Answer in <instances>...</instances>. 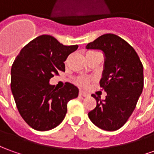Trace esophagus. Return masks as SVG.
<instances>
[{
  "label": "esophagus",
  "instance_id": "1",
  "mask_svg": "<svg viewBox=\"0 0 154 154\" xmlns=\"http://www.w3.org/2000/svg\"><path fill=\"white\" fill-rule=\"evenodd\" d=\"M79 95L80 96H82V97H87V96H88V94L85 93V92H83V91H80L79 92Z\"/></svg>",
  "mask_w": 154,
  "mask_h": 154
}]
</instances>
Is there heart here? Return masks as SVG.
Masks as SVG:
<instances>
[{"label": "heart", "mask_w": 154, "mask_h": 154, "mask_svg": "<svg viewBox=\"0 0 154 154\" xmlns=\"http://www.w3.org/2000/svg\"><path fill=\"white\" fill-rule=\"evenodd\" d=\"M91 52H94V51H91ZM88 53H90V52H88ZM76 83L80 87H87L88 85V79L87 77H79L76 79Z\"/></svg>", "instance_id": "obj_1"}]
</instances>
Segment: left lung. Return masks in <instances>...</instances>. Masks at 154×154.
<instances>
[{
    "mask_svg": "<svg viewBox=\"0 0 154 154\" xmlns=\"http://www.w3.org/2000/svg\"><path fill=\"white\" fill-rule=\"evenodd\" d=\"M86 48L100 50L104 54L99 84L107 93L104 100L92 95L97 105L88 113V117L100 129L116 131L128 121L143 92V64L134 49L113 33L101 35Z\"/></svg>",
    "mask_w": 154,
    "mask_h": 154,
    "instance_id": "8db88e82",
    "label": "left lung"
}]
</instances>
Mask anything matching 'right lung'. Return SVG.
Listing matches in <instances>:
<instances>
[{"mask_svg": "<svg viewBox=\"0 0 154 154\" xmlns=\"http://www.w3.org/2000/svg\"><path fill=\"white\" fill-rule=\"evenodd\" d=\"M78 48L63 45L51 35H40L25 45L11 66V89L18 112L37 131L59 125L67 112V103L78 96L70 82L56 89L49 83L54 75L65 72L64 61Z\"/></svg>", "mask_w": 154, "mask_h": 154, "instance_id": "right-lung-1", "label": "right lung"}]
</instances>
